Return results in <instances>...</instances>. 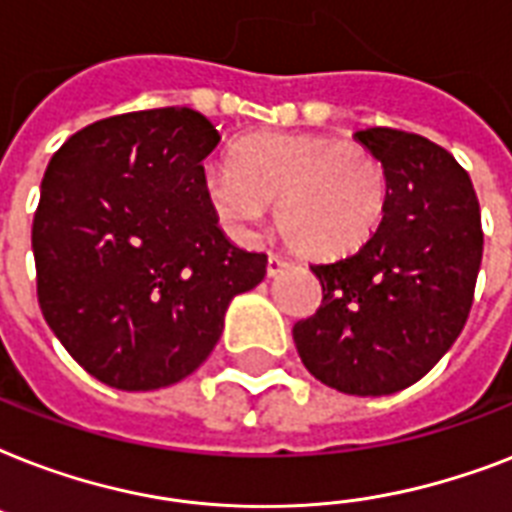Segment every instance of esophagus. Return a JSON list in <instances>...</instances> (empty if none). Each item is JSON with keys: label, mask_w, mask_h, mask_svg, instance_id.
I'll use <instances>...</instances> for the list:
<instances>
[{"label": "esophagus", "mask_w": 512, "mask_h": 512, "mask_svg": "<svg viewBox=\"0 0 512 512\" xmlns=\"http://www.w3.org/2000/svg\"><path fill=\"white\" fill-rule=\"evenodd\" d=\"M287 265H289V260H284V257H279V255H271L268 257V268H265V271H268V276H279V273L284 271Z\"/></svg>", "instance_id": "obj_1"}]
</instances>
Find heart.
<instances>
[{"label":"heart","instance_id":"b5f03b06","mask_svg":"<svg viewBox=\"0 0 512 512\" xmlns=\"http://www.w3.org/2000/svg\"><path fill=\"white\" fill-rule=\"evenodd\" d=\"M204 193L241 233L265 225L279 201L284 239L308 257L356 252L380 228L388 183L364 146L335 135H252L233 146V164H209Z\"/></svg>","mask_w":512,"mask_h":512}]
</instances>
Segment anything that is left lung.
Returning <instances> with one entry per match:
<instances>
[{
    "mask_svg": "<svg viewBox=\"0 0 512 512\" xmlns=\"http://www.w3.org/2000/svg\"><path fill=\"white\" fill-rule=\"evenodd\" d=\"M388 199L356 255L311 265L321 308L292 329L305 369L350 396H390L425 377L468 321L484 255L468 172L422 135L369 127Z\"/></svg>",
    "mask_w": 512,
    "mask_h": 512,
    "instance_id": "obj_1",
    "label": "left lung"
}]
</instances>
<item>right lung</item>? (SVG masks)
<instances>
[{
  "label": "right lung",
  "mask_w": 512,
  "mask_h": 512,
  "mask_svg": "<svg viewBox=\"0 0 512 512\" xmlns=\"http://www.w3.org/2000/svg\"><path fill=\"white\" fill-rule=\"evenodd\" d=\"M220 135L191 108L95 122L47 164L31 228L36 297L95 380L156 390L199 369L268 257L233 247L204 193Z\"/></svg>",
  "instance_id": "add662e5"
}]
</instances>
